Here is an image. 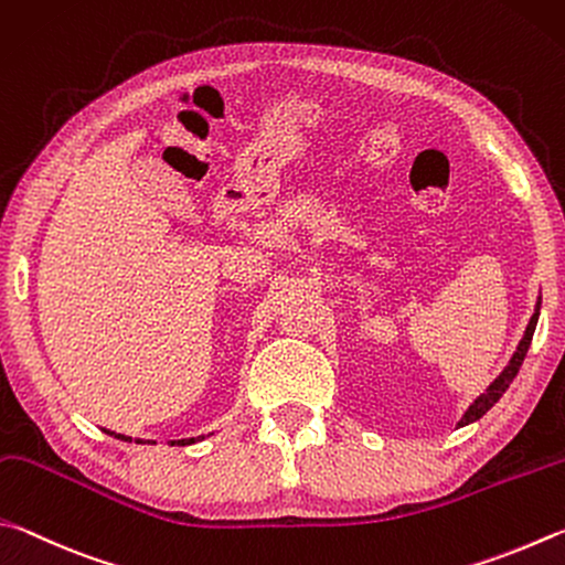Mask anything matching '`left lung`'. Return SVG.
Wrapping results in <instances>:
<instances>
[{"instance_id":"left-lung-1","label":"left lung","mask_w":565,"mask_h":565,"mask_svg":"<svg viewBox=\"0 0 565 565\" xmlns=\"http://www.w3.org/2000/svg\"><path fill=\"white\" fill-rule=\"evenodd\" d=\"M539 310H541V300H539V305H536V312H533V318H531V322H529V328H526V334H523V340H521V344H519V350L513 352V358H511V362H509V367L503 370L497 380H493V384L491 387L481 394V397L471 404V407L467 409V414H463V419L459 422V427H463V424H469V422H477V419H481L483 414H487L493 404H497L499 399H501V394L509 390V384L513 382V377H516L519 374V370H521V364H523V358H526V352H529V348H531V340H533V330H536V322H539Z\"/></svg>"}]
</instances>
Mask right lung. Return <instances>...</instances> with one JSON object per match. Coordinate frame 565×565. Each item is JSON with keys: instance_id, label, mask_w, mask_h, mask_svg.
<instances>
[{"instance_id": "1", "label": "right lung", "mask_w": 565, "mask_h": 565, "mask_svg": "<svg viewBox=\"0 0 565 565\" xmlns=\"http://www.w3.org/2000/svg\"><path fill=\"white\" fill-rule=\"evenodd\" d=\"M108 434H111V437H116V439H124V441H131V439H128V437H124V434H114V431H108ZM195 439H181V441H171V444H181V447H183V444H193ZM153 444V441H151Z\"/></svg>"}]
</instances>
